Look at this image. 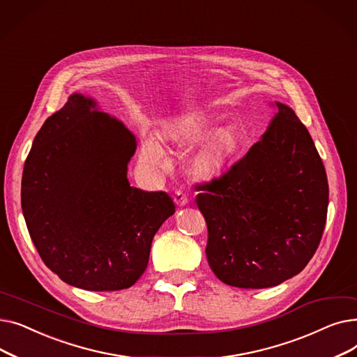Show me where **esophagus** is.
Listing matches in <instances>:
<instances>
[{
	"instance_id": "34e87169",
	"label": "esophagus",
	"mask_w": 357,
	"mask_h": 357,
	"mask_svg": "<svg viewBox=\"0 0 357 357\" xmlns=\"http://www.w3.org/2000/svg\"><path fill=\"white\" fill-rule=\"evenodd\" d=\"M174 201H175V204H176V205H179V207H183V205L188 204V197H186V195L183 194V191L178 190V191L175 192Z\"/></svg>"
}]
</instances>
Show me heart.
<instances>
[{"instance_id": "1", "label": "heart", "mask_w": 357, "mask_h": 357, "mask_svg": "<svg viewBox=\"0 0 357 357\" xmlns=\"http://www.w3.org/2000/svg\"><path fill=\"white\" fill-rule=\"evenodd\" d=\"M214 135L210 147L201 160V171L207 176H218L231 165L240 150V139L231 130H211L197 123H176L165 130V139L188 144ZM142 156L150 163H163L165 153L155 137H146L142 144Z\"/></svg>"}]
</instances>
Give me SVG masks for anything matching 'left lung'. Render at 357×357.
I'll list each match as a JSON object with an SVG mask.
<instances>
[{
    "label": "left lung",
    "instance_id": "1",
    "mask_svg": "<svg viewBox=\"0 0 357 357\" xmlns=\"http://www.w3.org/2000/svg\"><path fill=\"white\" fill-rule=\"evenodd\" d=\"M261 140L230 171L199 186L208 265L230 287L260 289L301 272L324 231L326 169L307 127L275 101Z\"/></svg>",
    "mask_w": 357,
    "mask_h": 357
}]
</instances>
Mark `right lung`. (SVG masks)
Segmentation results:
<instances>
[{"label":"right lung","mask_w":357,"mask_h":357,"mask_svg":"<svg viewBox=\"0 0 357 357\" xmlns=\"http://www.w3.org/2000/svg\"><path fill=\"white\" fill-rule=\"evenodd\" d=\"M135 135L79 92L36 135L24 163L22 208L45 265L85 291L137 282L156 231L175 213L165 192L130 186Z\"/></svg>","instance_id":"obj_1"}]
</instances>
